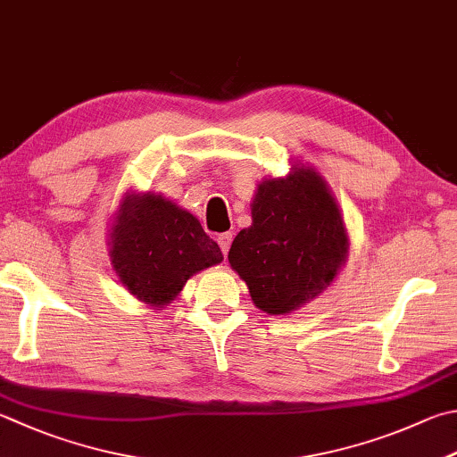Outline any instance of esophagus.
I'll return each mask as SVG.
<instances>
[{
    "label": "esophagus",
    "mask_w": 457,
    "mask_h": 457,
    "mask_svg": "<svg viewBox=\"0 0 457 457\" xmlns=\"http://www.w3.org/2000/svg\"><path fill=\"white\" fill-rule=\"evenodd\" d=\"M219 246H220V251H222V254H228V248H230V245H232V232H222V235H219Z\"/></svg>",
    "instance_id": "esophagus-1"
}]
</instances>
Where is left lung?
Returning a JSON list of instances; mask_svg holds the SVG:
<instances>
[{
	"instance_id": "1",
	"label": "left lung",
	"mask_w": 457,
	"mask_h": 457,
	"mask_svg": "<svg viewBox=\"0 0 457 457\" xmlns=\"http://www.w3.org/2000/svg\"><path fill=\"white\" fill-rule=\"evenodd\" d=\"M348 253L346 228L334 196L312 169L258 185L253 227L232 240L228 262L254 304L287 314L328 287Z\"/></svg>"
}]
</instances>
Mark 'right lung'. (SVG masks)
I'll use <instances>...</instances> for the list:
<instances>
[{"label":"right lung","instance_id":"right-lung-1","mask_svg":"<svg viewBox=\"0 0 457 457\" xmlns=\"http://www.w3.org/2000/svg\"><path fill=\"white\" fill-rule=\"evenodd\" d=\"M119 278L143 303L165 306L195 272L222 261L219 245L191 212L161 195H129L111 232Z\"/></svg>","mask_w":457,"mask_h":457}]
</instances>
